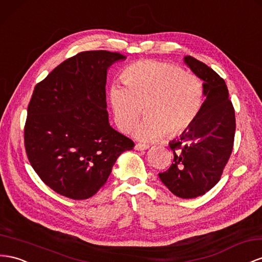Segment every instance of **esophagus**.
<instances>
[{"mask_svg": "<svg viewBox=\"0 0 262 262\" xmlns=\"http://www.w3.org/2000/svg\"><path fill=\"white\" fill-rule=\"evenodd\" d=\"M147 148H150V145H148V144H143V143H137L136 144V150H138V151L147 150Z\"/></svg>", "mask_w": 262, "mask_h": 262, "instance_id": "34e87169", "label": "esophagus"}]
</instances>
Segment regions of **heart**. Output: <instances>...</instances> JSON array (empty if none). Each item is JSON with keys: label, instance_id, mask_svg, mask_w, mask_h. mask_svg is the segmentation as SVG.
<instances>
[{"label": "heart", "instance_id": "heart-1", "mask_svg": "<svg viewBox=\"0 0 262 262\" xmlns=\"http://www.w3.org/2000/svg\"><path fill=\"white\" fill-rule=\"evenodd\" d=\"M124 84L114 82L108 101L115 123L131 131L143 112L146 119L137 129L143 140L176 137L187 131L201 115L205 84L199 76L166 61L141 60L122 72Z\"/></svg>", "mask_w": 262, "mask_h": 262}]
</instances>
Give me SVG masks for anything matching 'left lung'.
<instances>
[{"instance_id":"1","label":"left lung","mask_w":262,"mask_h":262,"mask_svg":"<svg viewBox=\"0 0 262 262\" xmlns=\"http://www.w3.org/2000/svg\"><path fill=\"white\" fill-rule=\"evenodd\" d=\"M184 59L205 81L206 100L194 124L180 140L169 143L174 163L159 176L175 196L194 199L207 193L221 180L234 146L236 119L222 77L192 56Z\"/></svg>"}]
</instances>
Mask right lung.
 Masks as SVG:
<instances>
[{"label":"right lung","instance_id":"obj_1","mask_svg":"<svg viewBox=\"0 0 262 262\" xmlns=\"http://www.w3.org/2000/svg\"><path fill=\"white\" fill-rule=\"evenodd\" d=\"M126 56L81 52L63 60L34 88L24 145L39 179L54 192L87 200L107 182L118 157L134 142L109 124L107 69Z\"/></svg>","mask_w":262,"mask_h":262}]
</instances>
